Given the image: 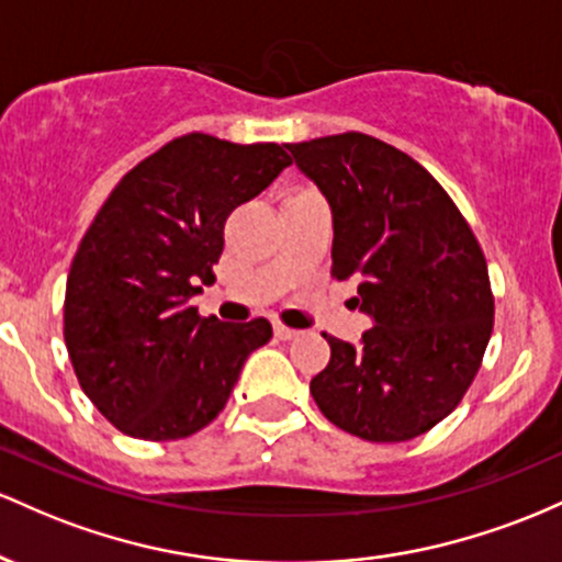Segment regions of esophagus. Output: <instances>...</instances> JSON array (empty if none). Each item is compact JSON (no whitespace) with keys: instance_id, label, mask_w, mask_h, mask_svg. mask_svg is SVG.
Wrapping results in <instances>:
<instances>
[{"instance_id":"esophagus-1","label":"esophagus","mask_w":562,"mask_h":562,"mask_svg":"<svg viewBox=\"0 0 562 562\" xmlns=\"http://www.w3.org/2000/svg\"><path fill=\"white\" fill-rule=\"evenodd\" d=\"M273 334H276V337H279V339H283V342H289V339H294V337H297V329H289V326H281V324H276L273 326Z\"/></svg>"}]
</instances>
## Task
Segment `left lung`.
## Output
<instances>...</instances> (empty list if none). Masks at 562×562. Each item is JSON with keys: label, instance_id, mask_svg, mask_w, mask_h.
<instances>
[{"label": "left lung", "instance_id": "left-lung-1", "mask_svg": "<svg viewBox=\"0 0 562 562\" xmlns=\"http://www.w3.org/2000/svg\"><path fill=\"white\" fill-rule=\"evenodd\" d=\"M286 148L329 201L331 276L358 281L350 302L371 318L358 345L324 334L313 401L356 438H417L481 369L494 326L483 251L438 180L393 145L345 132Z\"/></svg>", "mask_w": 562, "mask_h": 562}]
</instances>
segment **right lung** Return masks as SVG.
<instances>
[{
	"mask_svg": "<svg viewBox=\"0 0 562 562\" xmlns=\"http://www.w3.org/2000/svg\"><path fill=\"white\" fill-rule=\"evenodd\" d=\"M292 156L191 132L113 188L66 281L63 337L87 398L124 435L178 440L225 408L251 350L273 329L201 318L225 220L260 196Z\"/></svg>",
	"mask_w": 562,
	"mask_h": 562,
	"instance_id": "right-lung-1",
	"label": "right lung"
}]
</instances>
